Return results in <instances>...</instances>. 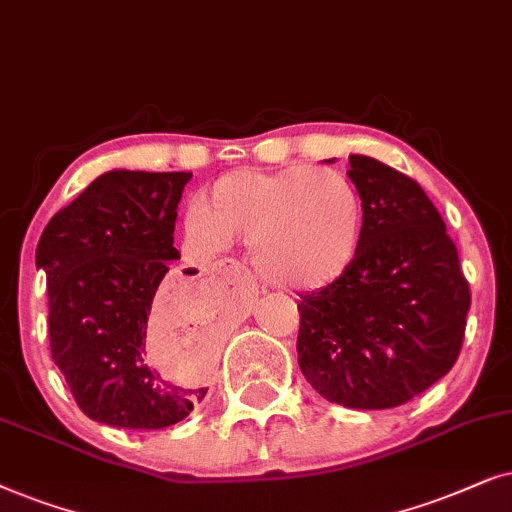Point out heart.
Returning <instances> with one entry per match:
<instances>
[{
	"label": "heart",
	"instance_id": "heart-1",
	"mask_svg": "<svg viewBox=\"0 0 512 512\" xmlns=\"http://www.w3.org/2000/svg\"><path fill=\"white\" fill-rule=\"evenodd\" d=\"M185 229L201 250L250 245L257 276L274 288L318 290L356 262L363 201L330 168L234 170L189 210Z\"/></svg>",
	"mask_w": 512,
	"mask_h": 512
}]
</instances>
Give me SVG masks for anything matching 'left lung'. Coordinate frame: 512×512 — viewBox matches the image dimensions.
Returning <instances> with one entry per match:
<instances>
[{
    "label": "left lung",
    "instance_id": "obj_1",
    "mask_svg": "<svg viewBox=\"0 0 512 512\" xmlns=\"http://www.w3.org/2000/svg\"><path fill=\"white\" fill-rule=\"evenodd\" d=\"M346 175L363 201V243L342 278L297 304L299 370L330 403L388 410L452 370L470 288L419 182L360 154Z\"/></svg>",
    "mask_w": 512,
    "mask_h": 512
}]
</instances>
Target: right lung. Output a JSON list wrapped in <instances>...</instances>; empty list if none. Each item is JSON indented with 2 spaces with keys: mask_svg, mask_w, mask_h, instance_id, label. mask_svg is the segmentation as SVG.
Here are the masks:
<instances>
[{
  "mask_svg": "<svg viewBox=\"0 0 512 512\" xmlns=\"http://www.w3.org/2000/svg\"><path fill=\"white\" fill-rule=\"evenodd\" d=\"M192 173L109 170L46 224L37 267L49 288L51 356L88 419L173 426L208 388L168 374L149 349L152 316H201V292L168 288L177 203Z\"/></svg>",
  "mask_w": 512,
  "mask_h": 512,
  "instance_id": "right-lung-1",
  "label": "right lung"
}]
</instances>
